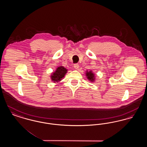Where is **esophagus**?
Returning a JSON list of instances; mask_svg holds the SVG:
<instances>
[{
  "instance_id": "esophagus-1",
  "label": "esophagus",
  "mask_w": 147,
  "mask_h": 147,
  "mask_svg": "<svg viewBox=\"0 0 147 147\" xmlns=\"http://www.w3.org/2000/svg\"><path fill=\"white\" fill-rule=\"evenodd\" d=\"M79 64H74V68H75V69H78V68H79Z\"/></svg>"
}]
</instances>
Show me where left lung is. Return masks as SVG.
<instances>
[{"label": "left lung", "mask_w": 147, "mask_h": 147, "mask_svg": "<svg viewBox=\"0 0 147 147\" xmlns=\"http://www.w3.org/2000/svg\"><path fill=\"white\" fill-rule=\"evenodd\" d=\"M86 76H87L88 78V79H89V80H90V82H94V80H95V76H94V74L92 72V71H86Z\"/></svg>", "instance_id": "obj_1"}]
</instances>
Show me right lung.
<instances>
[{"label": "right lung", "instance_id": "right-lung-1", "mask_svg": "<svg viewBox=\"0 0 147 147\" xmlns=\"http://www.w3.org/2000/svg\"><path fill=\"white\" fill-rule=\"evenodd\" d=\"M67 72V69H66L63 66L59 67L57 68L56 71L51 75V80L53 81L54 83L58 82L62 80V79L64 77Z\"/></svg>", "mask_w": 147, "mask_h": 147}]
</instances>
